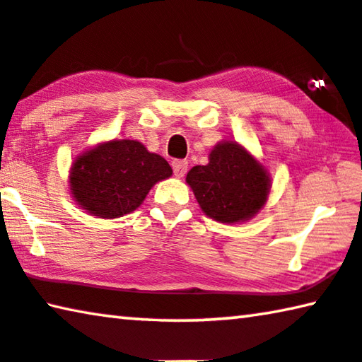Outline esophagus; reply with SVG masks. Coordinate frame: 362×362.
<instances>
[{"label":"esophagus","instance_id":"obj_1","mask_svg":"<svg viewBox=\"0 0 362 362\" xmlns=\"http://www.w3.org/2000/svg\"><path fill=\"white\" fill-rule=\"evenodd\" d=\"M171 166H173V171H175L176 177H182L186 175V171H187L186 160H175V162L171 163Z\"/></svg>","mask_w":362,"mask_h":362}]
</instances>
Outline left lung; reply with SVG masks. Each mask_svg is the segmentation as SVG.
Returning a JSON list of instances; mask_svg holds the SVG:
<instances>
[{
    "instance_id": "obj_1",
    "label": "left lung",
    "mask_w": 362,
    "mask_h": 362,
    "mask_svg": "<svg viewBox=\"0 0 362 362\" xmlns=\"http://www.w3.org/2000/svg\"><path fill=\"white\" fill-rule=\"evenodd\" d=\"M186 182L202 212L226 225L243 223L257 215L272 189L269 170L236 141L216 144L209 153V163L192 166Z\"/></svg>"
}]
</instances>
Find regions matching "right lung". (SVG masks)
<instances>
[{
  "label": "right lung",
  "instance_id": "obj_1",
  "mask_svg": "<svg viewBox=\"0 0 362 362\" xmlns=\"http://www.w3.org/2000/svg\"><path fill=\"white\" fill-rule=\"evenodd\" d=\"M173 170L163 157L131 139H111L87 148L69 170V191L87 214L119 218L134 212L158 181Z\"/></svg>",
  "mask_w": 362,
  "mask_h": 362
}]
</instances>
